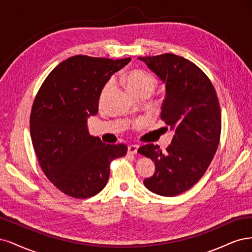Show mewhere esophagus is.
<instances>
[{"instance_id": "1", "label": "esophagus", "mask_w": 252, "mask_h": 252, "mask_svg": "<svg viewBox=\"0 0 252 252\" xmlns=\"http://www.w3.org/2000/svg\"><path fill=\"white\" fill-rule=\"evenodd\" d=\"M138 148H139V145L138 144H131V145H128L127 147V153L128 154H137V150H138Z\"/></svg>"}]
</instances>
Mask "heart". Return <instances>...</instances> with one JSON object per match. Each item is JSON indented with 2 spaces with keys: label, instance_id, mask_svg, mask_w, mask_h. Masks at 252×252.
<instances>
[{
  "label": "heart",
  "instance_id": "b5f03b06",
  "mask_svg": "<svg viewBox=\"0 0 252 252\" xmlns=\"http://www.w3.org/2000/svg\"><path fill=\"white\" fill-rule=\"evenodd\" d=\"M126 87L127 90L134 95H137L142 92H150L154 90V88L156 86V79L154 78L150 73L145 72L143 70H132L129 71L126 77ZM113 83H114V79L111 78L109 82L105 84L103 87V90L101 92V98L104 96V94L108 92L109 89L112 87Z\"/></svg>",
  "mask_w": 252,
  "mask_h": 252
}]
</instances>
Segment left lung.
Wrapping results in <instances>:
<instances>
[{"label":"left lung","mask_w":252,"mask_h":252,"mask_svg":"<svg viewBox=\"0 0 252 252\" xmlns=\"http://www.w3.org/2000/svg\"><path fill=\"white\" fill-rule=\"evenodd\" d=\"M165 84L160 117L175 135L165 153L152 143L138 153L155 162L145 188L174 197L196 184L217 152L221 135V110L207 75L190 61L172 53L138 58Z\"/></svg>","instance_id":"left-lung-1"}]
</instances>
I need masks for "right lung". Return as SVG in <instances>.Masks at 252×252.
I'll return each instance as SVG.
<instances>
[{"label":"right lung","instance_id":"obj_1","mask_svg":"<svg viewBox=\"0 0 252 252\" xmlns=\"http://www.w3.org/2000/svg\"><path fill=\"white\" fill-rule=\"evenodd\" d=\"M129 62L72 56L50 72L35 96L32 144L46 177L67 196H95L108 182L112 160L126 156V144H107L89 134L87 118L98 113L110 77Z\"/></svg>","mask_w":252,"mask_h":252}]
</instances>
